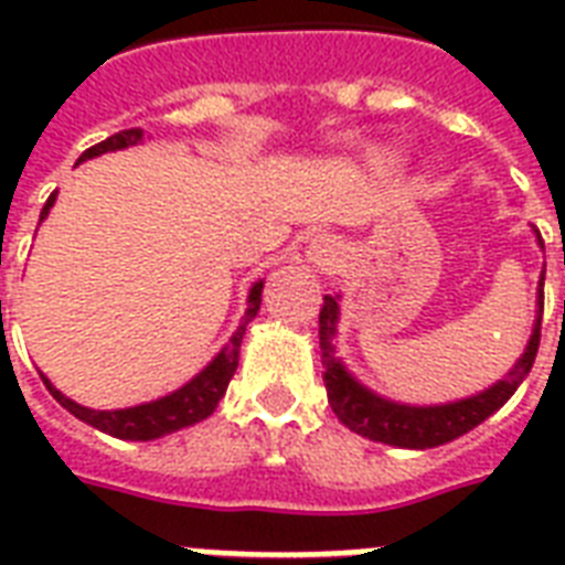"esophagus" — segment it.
<instances>
[{"instance_id":"esophagus-1","label":"esophagus","mask_w":565,"mask_h":565,"mask_svg":"<svg viewBox=\"0 0 565 565\" xmlns=\"http://www.w3.org/2000/svg\"><path fill=\"white\" fill-rule=\"evenodd\" d=\"M308 260L317 269H337L340 260H343V252H340V246L331 237H317L308 248Z\"/></svg>"}]
</instances>
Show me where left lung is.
<instances>
[{"label": "left lung", "instance_id": "8db88e82", "mask_svg": "<svg viewBox=\"0 0 565 565\" xmlns=\"http://www.w3.org/2000/svg\"><path fill=\"white\" fill-rule=\"evenodd\" d=\"M543 281H540V287H543ZM337 313H340L337 299L334 296H326V305L319 310V349H322V366H326L328 404H331V411L337 413V419L343 422V425H349V428L363 434V437L375 439V443H386V446L398 448L443 446V443L463 437L466 430H472L475 425H481L487 416L499 411L501 404L516 393V386L525 381V375L534 366L536 349H540V326H543V317H536L534 334H531L525 354L508 372V377L499 381L495 386L455 404L407 407V404L377 398L375 393H370L366 386L358 384L343 370V363L334 358Z\"/></svg>", "mask_w": 565, "mask_h": 565}]
</instances>
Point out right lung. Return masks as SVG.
Here are the masks:
<instances>
[{
  "instance_id": "obj_1",
  "label": "right lung",
  "mask_w": 565,
  "mask_h": 565,
  "mask_svg": "<svg viewBox=\"0 0 565 565\" xmlns=\"http://www.w3.org/2000/svg\"><path fill=\"white\" fill-rule=\"evenodd\" d=\"M143 140V128H126V131H117V135H110L108 140H102V143L90 146L87 152L78 158V161H87V158H96V154L114 152V149H126V146H135ZM55 204V193L49 195L46 204H43V211H40V220H46L49 207ZM260 292H264V281L255 284L252 292H248V308L246 317L239 319V328L234 331L225 349H222L216 358L211 361V366H204L199 375L184 384L175 393L163 395L158 402L149 404H137V407H126V411H90V407H82V404H75L73 398H66L64 393H57L55 386L49 384L46 377H43V384L49 386V393L55 395L57 404H64L66 411L73 413L75 419L87 422L93 428L105 430L110 437L119 439H154L163 437V434H172V430L188 428L193 422L207 419L213 411H216V404L228 390V381L237 370L239 361V343H243V334H246V326L252 319L257 317V310H260Z\"/></svg>"
}]
</instances>
